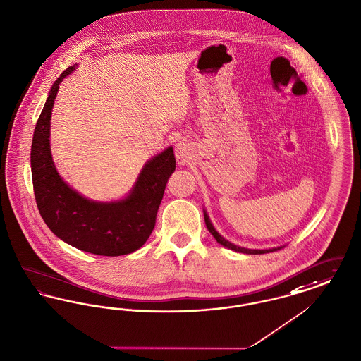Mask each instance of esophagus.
Returning <instances> with one entry per match:
<instances>
[{
	"instance_id": "obj_1",
	"label": "esophagus",
	"mask_w": 361,
	"mask_h": 361,
	"mask_svg": "<svg viewBox=\"0 0 361 361\" xmlns=\"http://www.w3.org/2000/svg\"><path fill=\"white\" fill-rule=\"evenodd\" d=\"M175 157L179 166H188L192 161V149L188 142L180 141L175 148Z\"/></svg>"
}]
</instances>
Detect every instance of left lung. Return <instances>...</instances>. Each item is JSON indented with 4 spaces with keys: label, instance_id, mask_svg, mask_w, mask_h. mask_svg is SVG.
Wrapping results in <instances>:
<instances>
[{
    "label": "left lung",
    "instance_id": "8db88e82",
    "mask_svg": "<svg viewBox=\"0 0 361 361\" xmlns=\"http://www.w3.org/2000/svg\"><path fill=\"white\" fill-rule=\"evenodd\" d=\"M204 216H205V224H207V228L209 229V232L213 235V238L217 240V243H220L221 246L227 247L229 250H233V251H236V252H243V254H266V252H271V251H277V250H280L281 247H274V248H266V250H251V248H245V247L236 246V245H233V243H231V242H228L227 239H224L216 229L213 227V224H212V221H210V219H209L208 213H207V210H204Z\"/></svg>",
    "mask_w": 361,
    "mask_h": 361
}]
</instances>
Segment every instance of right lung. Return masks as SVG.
<instances>
[{
    "label": "right lung",
    "instance_id": "right-lung-1",
    "mask_svg": "<svg viewBox=\"0 0 361 361\" xmlns=\"http://www.w3.org/2000/svg\"><path fill=\"white\" fill-rule=\"evenodd\" d=\"M76 66H69L53 84L40 113L31 147V172L39 213L51 232L71 246L96 255L130 254L152 233L167 180L175 171L172 147L145 163L129 194L99 202L72 189L58 173L50 149V119L59 84Z\"/></svg>",
    "mask_w": 361,
    "mask_h": 361
}]
</instances>
